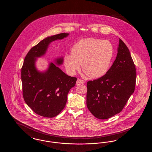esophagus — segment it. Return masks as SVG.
Returning <instances> with one entry per match:
<instances>
[{"label":"esophagus","instance_id":"esophagus-1","mask_svg":"<svg viewBox=\"0 0 152 152\" xmlns=\"http://www.w3.org/2000/svg\"><path fill=\"white\" fill-rule=\"evenodd\" d=\"M84 83H85V81L83 80L78 79L77 81H76V84L79 85V84H84Z\"/></svg>","mask_w":152,"mask_h":152}]
</instances>
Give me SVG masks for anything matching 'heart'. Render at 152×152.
<instances>
[{"mask_svg": "<svg viewBox=\"0 0 152 152\" xmlns=\"http://www.w3.org/2000/svg\"><path fill=\"white\" fill-rule=\"evenodd\" d=\"M113 47L109 42L94 38H85L73 45L71 53H66L64 63L68 72L74 75L80 68L91 78L104 76L111 64Z\"/></svg>", "mask_w": 152, "mask_h": 152, "instance_id": "obj_1", "label": "heart"}]
</instances>
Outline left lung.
Returning <instances> with one entry per match:
<instances>
[{"mask_svg":"<svg viewBox=\"0 0 152 152\" xmlns=\"http://www.w3.org/2000/svg\"><path fill=\"white\" fill-rule=\"evenodd\" d=\"M136 71L129 50L120 39L116 60L108 71L87 82V108L94 117L107 119L123 110L134 91Z\"/></svg>","mask_w":152,"mask_h":152,"instance_id":"obj_1","label":"left lung"}]
</instances>
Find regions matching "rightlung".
Masks as SVG:
<instances>
[{
    "instance_id": "right-lung-1",
    "label": "right lung",
    "mask_w": 152,
    "mask_h": 152,
    "mask_svg": "<svg viewBox=\"0 0 152 152\" xmlns=\"http://www.w3.org/2000/svg\"><path fill=\"white\" fill-rule=\"evenodd\" d=\"M68 35L61 33L44 39L33 47L24 58L21 71L23 99L40 116L51 118L58 115L65 107L69 90L76 84V77L68 76L53 63L44 72L38 71L35 65L36 58L45 54L51 42ZM63 61V58L56 60L58 65Z\"/></svg>"
}]
</instances>
